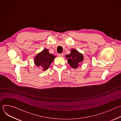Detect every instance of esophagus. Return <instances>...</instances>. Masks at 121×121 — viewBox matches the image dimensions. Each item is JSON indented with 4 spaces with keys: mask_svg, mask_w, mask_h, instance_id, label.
I'll return each mask as SVG.
<instances>
[{
    "mask_svg": "<svg viewBox=\"0 0 121 121\" xmlns=\"http://www.w3.org/2000/svg\"><path fill=\"white\" fill-rule=\"evenodd\" d=\"M58 56L59 57H63L64 56V54L63 53L59 54H58Z\"/></svg>",
    "mask_w": 121,
    "mask_h": 121,
    "instance_id": "1",
    "label": "esophagus"
}]
</instances>
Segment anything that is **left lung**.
<instances>
[{
  "label": "left lung",
  "instance_id": "1",
  "mask_svg": "<svg viewBox=\"0 0 121 121\" xmlns=\"http://www.w3.org/2000/svg\"><path fill=\"white\" fill-rule=\"evenodd\" d=\"M65 57L68 58V63L73 68H77L84 59L83 55L75 49H72L71 53L66 55Z\"/></svg>",
  "mask_w": 121,
  "mask_h": 121
}]
</instances>
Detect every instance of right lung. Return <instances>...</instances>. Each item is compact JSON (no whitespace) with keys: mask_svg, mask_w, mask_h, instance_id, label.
<instances>
[{"mask_svg":"<svg viewBox=\"0 0 121 121\" xmlns=\"http://www.w3.org/2000/svg\"><path fill=\"white\" fill-rule=\"evenodd\" d=\"M55 58V56L50 54L48 49H44L35 56L34 63L37 66H41L43 67V70H45L54 61Z\"/></svg>","mask_w":121,"mask_h":121,"instance_id":"obj_1","label":"right lung"}]
</instances>
